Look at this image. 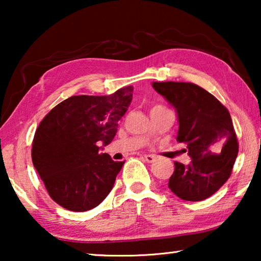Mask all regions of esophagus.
<instances>
[{"instance_id": "obj_1", "label": "esophagus", "mask_w": 261, "mask_h": 261, "mask_svg": "<svg viewBox=\"0 0 261 261\" xmlns=\"http://www.w3.org/2000/svg\"><path fill=\"white\" fill-rule=\"evenodd\" d=\"M144 159H145V161H147L148 163H152L156 160V156L152 155V154H145Z\"/></svg>"}]
</instances>
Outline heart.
<instances>
[{
  "label": "heart",
  "mask_w": 261,
  "mask_h": 261,
  "mask_svg": "<svg viewBox=\"0 0 261 261\" xmlns=\"http://www.w3.org/2000/svg\"><path fill=\"white\" fill-rule=\"evenodd\" d=\"M155 107H162V106H155Z\"/></svg>",
  "instance_id": "obj_1"
}]
</instances>
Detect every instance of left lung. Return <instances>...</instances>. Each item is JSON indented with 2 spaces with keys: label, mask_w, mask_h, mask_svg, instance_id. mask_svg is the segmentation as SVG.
<instances>
[{
  "label": "left lung",
  "mask_w": 261,
  "mask_h": 261,
  "mask_svg": "<svg viewBox=\"0 0 261 261\" xmlns=\"http://www.w3.org/2000/svg\"><path fill=\"white\" fill-rule=\"evenodd\" d=\"M178 115V143L187 145L192 161L175 162L168 187L180 199L201 201L230 177L238 141L228 109L213 94L193 83L152 84Z\"/></svg>",
  "instance_id": "left-lung-1"
}]
</instances>
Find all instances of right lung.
<instances>
[{
	"label": "right lung",
	"mask_w": 261,
	"mask_h": 261,
	"mask_svg": "<svg viewBox=\"0 0 261 261\" xmlns=\"http://www.w3.org/2000/svg\"><path fill=\"white\" fill-rule=\"evenodd\" d=\"M132 92L126 86L110 95L70 96L43 117L33 138L32 161L56 204L86 212L112 191L124 161H113L99 144L112 143Z\"/></svg>",
	"instance_id": "1"
}]
</instances>
